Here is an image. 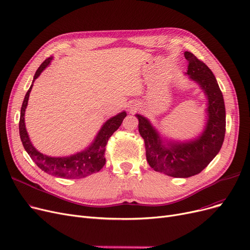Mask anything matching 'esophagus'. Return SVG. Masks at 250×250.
Masks as SVG:
<instances>
[{
	"label": "esophagus",
	"mask_w": 250,
	"mask_h": 250,
	"mask_svg": "<svg viewBox=\"0 0 250 250\" xmlns=\"http://www.w3.org/2000/svg\"><path fill=\"white\" fill-rule=\"evenodd\" d=\"M138 108V104H131V105H129V109H130V112H134L135 109H137Z\"/></svg>",
	"instance_id": "1"
}]
</instances>
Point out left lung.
Wrapping results in <instances>:
<instances>
[{
	"instance_id": "obj_1",
	"label": "left lung",
	"mask_w": 250,
	"mask_h": 250,
	"mask_svg": "<svg viewBox=\"0 0 250 250\" xmlns=\"http://www.w3.org/2000/svg\"><path fill=\"white\" fill-rule=\"evenodd\" d=\"M187 75L201 88L207 99L206 122L202 132L188 141H174L160 135L143 115L136 114L138 131L146 145L148 165L155 171L179 178L200 173L221 151L226 133V108L216 79L204 62L186 51Z\"/></svg>"
}]
</instances>
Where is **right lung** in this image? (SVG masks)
Wrapping results in <instances>:
<instances>
[{
    "instance_id": "obj_1",
    "label": "right lung",
    "mask_w": 250,
    "mask_h": 250,
    "mask_svg": "<svg viewBox=\"0 0 250 250\" xmlns=\"http://www.w3.org/2000/svg\"><path fill=\"white\" fill-rule=\"evenodd\" d=\"M52 59L53 57L50 56L47 59H45V62L40 65L34 76L33 84L29 87L28 91L24 96L21 111V120H19V135H21V143L26 153L32 158V160L37 164V166L40 169H42L44 172L53 176L68 179L83 178L98 172L104 166V152L106 143L108 141V138L113 135V133L120 126H121L123 120L127 116V114L124 111L112 118H109L106 122L104 123L102 128L99 129V131L93 139V142L81 152H78L74 155L66 157H51L40 153L33 146L31 139H29L24 123V115L25 108L28 103L29 93L32 91L35 80L41 75V73L50 64Z\"/></svg>"
}]
</instances>
